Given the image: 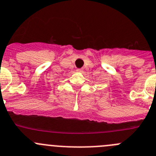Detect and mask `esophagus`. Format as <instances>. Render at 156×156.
I'll return each instance as SVG.
<instances>
[{"label":"esophagus","mask_w":156,"mask_h":156,"mask_svg":"<svg viewBox=\"0 0 156 156\" xmlns=\"http://www.w3.org/2000/svg\"><path fill=\"white\" fill-rule=\"evenodd\" d=\"M77 72H79V73H81V72H82L83 71V68H78V69L76 70Z\"/></svg>","instance_id":"1"}]
</instances>
